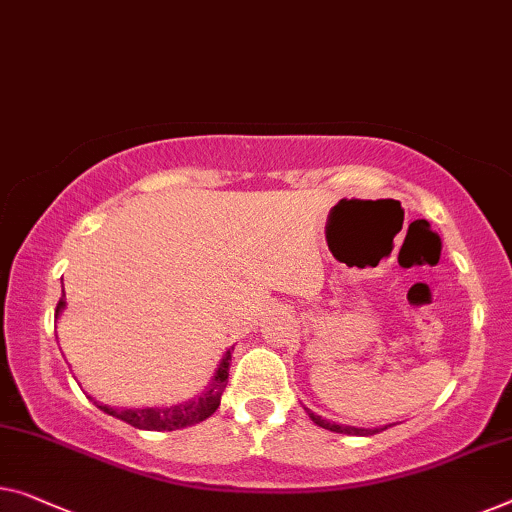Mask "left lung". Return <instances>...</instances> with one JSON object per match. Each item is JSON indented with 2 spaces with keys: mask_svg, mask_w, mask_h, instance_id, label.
Wrapping results in <instances>:
<instances>
[{
  "mask_svg": "<svg viewBox=\"0 0 512 512\" xmlns=\"http://www.w3.org/2000/svg\"><path fill=\"white\" fill-rule=\"evenodd\" d=\"M308 414L312 421H315L319 427H324V430H331V432H340V434H358V437H365V434H375L379 432V427H375V430H363V427H352V425H338V423H331V421H324L322 416H315L312 411L308 409ZM381 430H386V427H381Z\"/></svg>",
  "mask_w": 512,
  "mask_h": 512,
  "instance_id": "left-lung-1",
  "label": "left lung"
}]
</instances>
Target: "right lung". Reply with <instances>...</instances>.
<instances>
[{
  "label": "right lung",
  "instance_id": "1",
  "mask_svg": "<svg viewBox=\"0 0 512 512\" xmlns=\"http://www.w3.org/2000/svg\"><path fill=\"white\" fill-rule=\"evenodd\" d=\"M64 296H61L55 310V317H59L61 308H64ZM232 352H225L223 361H220L216 375H213L211 384L207 391L202 395H197L195 400H188L183 404H174V407H151V409H112L105 407V404L94 402L98 409L105 411L119 421H124L128 425L137 427V430H154V432H163V430H179V427L200 423L204 418H209L213 411L220 407V395H223L225 386H227V377H230V361H232Z\"/></svg>",
  "mask_w": 512,
  "mask_h": 512
}]
</instances>
